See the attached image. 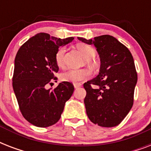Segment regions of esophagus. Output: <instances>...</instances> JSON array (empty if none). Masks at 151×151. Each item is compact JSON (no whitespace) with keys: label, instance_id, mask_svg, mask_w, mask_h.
I'll list each match as a JSON object with an SVG mask.
<instances>
[{"label":"esophagus","instance_id":"34e87169","mask_svg":"<svg viewBox=\"0 0 151 151\" xmlns=\"http://www.w3.org/2000/svg\"><path fill=\"white\" fill-rule=\"evenodd\" d=\"M73 86H74L75 88H78L81 86V83H74V84H73Z\"/></svg>","mask_w":151,"mask_h":151}]
</instances>
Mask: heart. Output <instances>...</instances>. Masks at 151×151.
<instances>
[{"label":"heart","mask_w":151,"mask_h":151,"mask_svg":"<svg viewBox=\"0 0 151 151\" xmlns=\"http://www.w3.org/2000/svg\"><path fill=\"white\" fill-rule=\"evenodd\" d=\"M77 48L85 59V61L88 64L92 66H96V62L92 59L94 58L96 51L93 47L86 45V44L80 43L77 45ZM65 47H60L55 55V60L57 66L63 67L64 66V54H65ZM91 76V71L87 68L80 69V70H70L66 72L61 73L60 78L63 81L71 83H78L82 81L87 80Z\"/></svg>","instance_id":"heart-1"}]
</instances>
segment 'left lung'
Wrapping results in <instances>:
<instances>
[{
	"label": "left lung",
	"mask_w": 151,
	"mask_h": 151,
	"mask_svg": "<svg viewBox=\"0 0 151 151\" xmlns=\"http://www.w3.org/2000/svg\"><path fill=\"white\" fill-rule=\"evenodd\" d=\"M78 38L88 45H94L100 57L98 76L84 84L88 117L99 126H117L133 105L137 82L133 57L126 46L110 35L89 40Z\"/></svg>",
	"instance_id": "left-lung-1"
}]
</instances>
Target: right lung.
Returning a JSON list of instances; mask_svg holds the SVG:
<instances>
[{"instance_id":"obj_1","label":"right lung","mask_w":151,"mask_h":151,"mask_svg":"<svg viewBox=\"0 0 151 151\" xmlns=\"http://www.w3.org/2000/svg\"><path fill=\"white\" fill-rule=\"evenodd\" d=\"M73 40L51 37L40 33L22 45L15 59L12 87L22 116L40 128L55 124L61 117L65 103L73 94L72 83L63 82L54 89H46L59 71L55 60L58 48Z\"/></svg>"}]
</instances>
